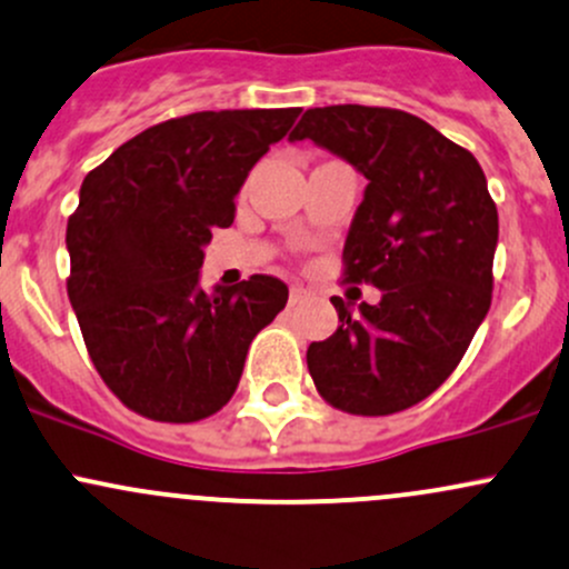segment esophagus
<instances>
[{"instance_id":"esophagus-1","label":"esophagus","mask_w":569,"mask_h":569,"mask_svg":"<svg viewBox=\"0 0 569 569\" xmlns=\"http://www.w3.org/2000/svg\"><path fill=\"white\" fill-rule=\"evenodd\" d=\"M305 295H308V289H305V286H300V283L291 286V291H289L291 302H300V300H305Z\"/></svg>"}]
</instances>
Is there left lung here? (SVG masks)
<instances>
[{"label":"left lung","mask_w":569,"mask_h":569,"mask_svg":"<svg viewBox=\"0 0 569 569\" xmlns=\"http://www.w3.org/2000/svg\"><path fill=\"white\" fill-rule=\"evenodd\" d=\"M310 139L368 179L343 244L346 280L381 289L308 346L316 390L335 409L381 417L420 403L458 368L493 291L499 212L471 152L426 119L373 106L308 109Z\"/></svg>","instance_id":"8db88e82"}]
</instances>
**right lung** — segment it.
<instances>
[{
	"mask_svg": "<svg viewBox=\"0 0 569 569\" xmlns=\"http://www.w3.org/2000/svg\"><path fill=\"white\" fill-rule=\"evenodd\" d=\"M300 109L199 111L147 128L83 177L68 220V297L100 379L128 409L196 422L223 409L250 343L289 300L253 274L201 289L212 229Z\"/></svg>",
	"mask_w": 569,
	"mask_h": 569,
	"instance_id": "obj_1",
	"label": "right lung"
}]
</instances>
